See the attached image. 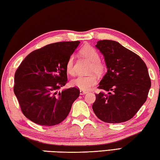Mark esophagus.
I'll return each mask as SVG.
<instances>
[{
    "mask_svg": "<svg viewBox=\"0 0 160 160\" xmlns=\"http://www.w3.org/2000/svg\"><path fill=\"white\" fill-rule=\"evenodd\" d=\"M88 93V91H83V90H80V94L81 95H84Z\"/></svg>",
    "mask_w": 160,
    "mask_h": 160,
    "instance_id": "obj_1",
    "label": "esophagus"
}]
</instances>
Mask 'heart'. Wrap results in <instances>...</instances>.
I'll use <instances>...</instances> for the list:
<instances>
[{
    "mask_svg": "<svg viewBox=\"0 0 160 160\" xmlns=\"http://www.w3.org/2000/svg\"><path fill=\"white\" fill-rule=\"evenodd\" d=\"M80 52L83 57L91 62L90 72H94L97 74H101L104 72L105 68V64L100 60L99 53L93 47L91 46H85L81 50ZM74 57L71 55L68 58L66 63V71L69 74L71 75L74 74ZM96 83L97 78L94 75L78 76L71 81V85L72 86L83 91L88 90Z\"/></svg>",
    "mask_w": 160,
    "mask_h": 160,
    "instance_id": "obj_1",
    "label": "heart"
}]
</instances>
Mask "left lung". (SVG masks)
Listing matches in <instances>:
<instances>
[{"label":"left lung","mask_w":160,"mask_h":160,"mask_svg":"<svg viewBox=\"0 0 160 160\" xmlns=\"http://www.w3.org/2000/svg\"><path fill=\"white\" fill-rule=\"evenodd\" d=\"M96 47L104 56L108 69L98 88L108 94H96L94 113L107 123L127 122L147 100L151 81L146 64L138 55L117 41L101 40Z\"/></svg>","instance_id":"1"}]
</instances>
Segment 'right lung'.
I'll use <instances>...</instances> for the list:
<instances>
[{
    "label": "right lung",
    "mask_w": 160,
    "mask_h": 160,
    "mask_svg": "<svg viewBox=\"0 0 160 160\" xmlns=\"http://www.w3.org/2000/svg\"><path fill=\"white\" fill-rule=\"evenodd\" d=\"M79 43L47 45L22 62L15 74L14 93L27 119L42 126H54L68 115L80 91L75 87L58 90L67 83V61Z\"/></svg>",
    "instance_id": "1"
}]
</instances>
